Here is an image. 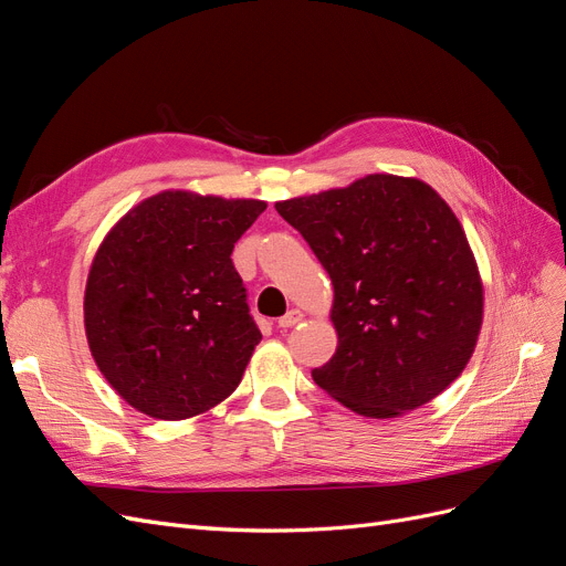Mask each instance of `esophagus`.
Masks as SVG:
<instances>
[{"instance_id": "obj_1", "label": "esophagus", "mask_w": 566, "mask_h": 566, "mask_svg": "<svg viewBox=\"0 0 566 566\" xmlns=\"http://www.w3.org/2000/svg\"><path fill=\"white\" fill-rule=\"evenodd\" d=\"M302 318H304V314L300 310H290L285 316L279 318V328H283V331L293 328V325H297Z\"/></svg>"}]
</instances>
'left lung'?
I'll list each match as a JSON object with an SVG mask.
<instances>
[{
    "mask_svg": "<svg viewBox=\"0 0 566 566\" xmlns=\"http://www.w3.org/2000/svg\"><path fill=\"white\" fill-rule=\"evenodd\" d=\"M333 281L337 349L314 382L366 418L420 408L465 370L484 287L458 217L430 184L368 175L276 202Z\"/></svg>",
    "mask_w": 566,
    "mask_h": 566,
    "instance_id": "obj_1",
    "label": "left lung"
}]
</instances>
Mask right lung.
Here are the masks:
<instances>
[{"label":"right lung","instance_id":"right-lung-1","mask_svg":"<svg viewBox=\"0 0 566 566\" xmlns=\"http://www.w3.org/2000/svg\"><path fill=\"white\" fill-rule=\"evenodd\" d=\"M264 200L163 191L98 245L84 331L98 370L132 408L186 420L241 385L262 333L231 252Z\"/></svg>","mask_w":566,"mask_h":566}]
</instances>
